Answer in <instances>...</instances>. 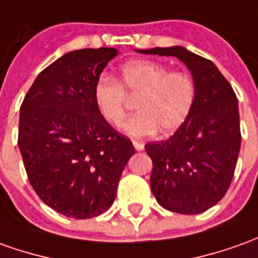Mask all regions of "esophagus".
Returning a JSON list of instances; mask_svg holds the SVG:
<instances>
[{
	"label": "esophagus",
	"mask_w": 258,
	"mask_h": 258,
	"mask_svg": "<svg viewBox=\"0 0 258 258\" xmlns=\"http://www.w3.org/2000/svg\"><path fill=\"white\" fill-rule=\"evenodd\" d=\"M133 146H135V149H136L138 152H140V150L145 149V143H143V142H138V140H133Z\"/></svg>",
	"instance_id": "obj_1"
}]
</instances>
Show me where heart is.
Here are the masks:
<instances>
[{"mask_svg":"<svg viewBox=\"0 0 258 258\" xmlns=\"http://www.w3.org/2000/svg\"><path fill=\"white\" fill-rule=\"evenodd\" d=\"M125 94L138 95V113L122 129L133 138L154 133L170 136L189 118L197 99L194 78L184 72H168L152 60H132L120 67L118 81L101 77L94 85V104L99 115L112 126L125 118Z\"/></svg>","mask_w":258,"mask_h":258,"instance_id":"b5f03b06","label":"heart"}]
</instances>
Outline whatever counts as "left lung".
<instances>
[{
    "label": "left lung",
    "mask_w": 258,
    "mask_h": 258,
    "mask_svg": "<svg viewBox=\"0 0 258 258\" xmlns=\"http://www.w3.org/2000/svg\"><path fill=\"white\" fill-rule=\"evenodd\" d=\"M136 51L173 56L191 72L197 99L189 118L170 139L145 149L153 161L150 185L160 205L182 215L205 212L225 197L240 152L236 94L211 60L182 46Z\"/></svg>",
    "instance_id": "obj_1"
}]
</instances>
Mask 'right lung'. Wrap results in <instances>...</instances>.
<instances>
[{"mask_svg":"<svg viewBox=\"0 0 258 258\" xmlns=\"http://www.w3.org/2000/svg\"><path fill=\"white\" fill-rule=\"evenodd\" d=\"M115 47L80 49L46 67L25 95L18 146L39 198L58 214L87 219L109 209L131 139L99 115L94 85Z\"/></svg>","mask_w":258,"mask_h":258,"instance_id":"right-lung-1","label":"right lung"}]
</instances>
